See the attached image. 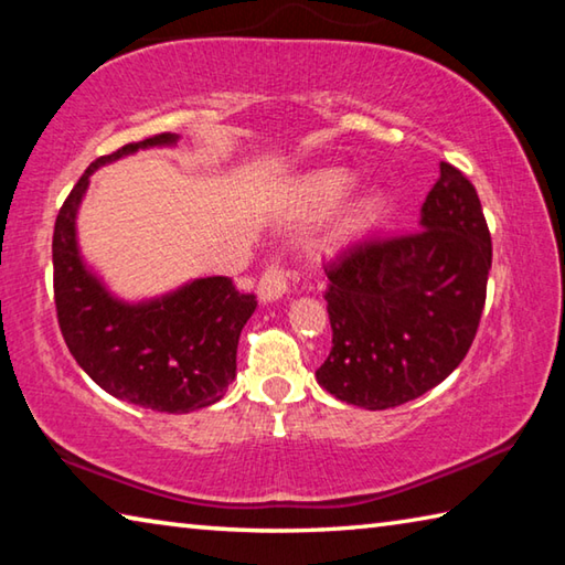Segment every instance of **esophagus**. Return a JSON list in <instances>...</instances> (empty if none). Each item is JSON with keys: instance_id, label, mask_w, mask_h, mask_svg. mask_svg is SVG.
I'll list each match as a JSON object with an SVG mask.
<instances>
[{"instance_id": "esophagus-1", "label": "esophagus", "mask_w": 565, "mask_h": 565, "mask_svg": "<svg viewBox=\"0 0 565 565\" xmlns=\"http://www.w3.org/2000/svg\"><path fill=\"white\" fill-rule=\"evenodd\" d=\"M289 281H291V271L281 264H271L259 279V299L262 301L281 299V296L289 291Z\"/></svg>"}]
</instances>
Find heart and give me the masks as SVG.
<instances>
[{"instance_id": "b5f03b06", "label": "heart", "mask_w": 565, "mask_h": 565, "mask_svg": "<svg viewBox=\"0 0 565 565\" xmlns=\"http://www.w3.org/2000/svg\"><path fill=\"white\" fill-rule=\"evenodd\" d=\"M353 184V177L343 169H323L319 174L309 179V191L311 202L321 209L337 206L343 196L349 194ZM386 212V196L381 191L371 189L359 199H353V204L347 209V216H343V232L347 234H363L374 226L381 216Z\"/></svg>"}]
</instances>
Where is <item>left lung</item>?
<instances>
[{
	"mask_svg": "<svg viewBox=\"0 0 565 565\" xmlns=\"http://www.w3.org/2000/svg\"><path fill=\"white\" fill-rule=\"evenodd\" d=\"M489 269L491 234L476 189L441 161L416 232L363 238L323 266L333 339L317 381L369 411L431 391L471 349Z\"/></svg>",
	"mask_w": 565,
	"mask_h": 565,
	"instance_id": "left-lung-1",
	"label": "left lung"
}]
</instances>
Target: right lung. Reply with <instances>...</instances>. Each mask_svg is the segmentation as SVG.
<instances>
[{
	"label": "right lung",
	"instance_id": "right-lung-1",
	"mask_svg": "<svg viewBox=\"0 0 565 565\" xmlns=\"http://www.w3.org/2000/svg\"><path fill=\"white\" fill-rule=\"evenodd\" d=\"M174 141V134H157L92 161L56 214L52 262L62 337L94 384L134 406L189 414L216 404L234 381L238 337L256 296L238 291L228 276H206L161 299L124 303L84 266L74 224L102 164Z\"/></svg>",
	"mask_w": 565,
	"mask_h": 565
}]
</instances>
